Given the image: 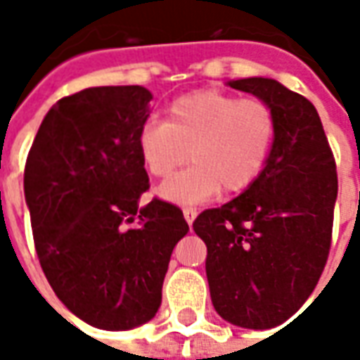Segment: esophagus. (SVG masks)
Returning <instances> with one entry per match:
<instances>
[{
	"instance_id": "34e87169",
	"label": "esophagus",
	"mask_w": 360,
	"mask_h": 360,
	"mask_svg": "<svg viewBox=\"0 0 360 360\" xmlns=\"http://www.w3.org/2000/svg\"><path fill=\"white\" fill-rule=\"evenodd\" d=\"M196 214H198V212H196V208H185V210H183V216H185V221H187L188 226L195 221Z\"/></svg>"
}]
</instances>
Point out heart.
I'll return each instance as SVG.
<instances>
[{
    "label": "heart",
    "mask_w": 360,
    "mask_h": 360,
    "mask_svg": "<svg viewBox=\"0 0 360 360\" xmlns=\"http://www.w3.org/2000/svg\"><path fill=\"white\" fill-rule=\"evenodd\" d=\"M278 123L258 98L200 90L169 105L167 121L150 119L139 131V154L152 177H167L188 160L193 165L158 187L164 200L191 206L224 188H249L268 164Z\"/></svg>",
    "instance_id": "1"
}]
</instances>
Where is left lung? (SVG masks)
<instances>
[{
  "instance_id": "8db88e82",
  "label": "left lung",
  "mask_w": 360,
  "mask_h": 360,
  "mask_svg": "<svg viewBox=\"0 0 360 360\" xmlns=\"http://www.w3.org/2000/svg\"><path fill=\"white\" fill-rule=\"evenodd\" d=\"M276 113L268 164L241 195L195 219L206 243V278L219 316L268 330L314 291L332 243L338 173L316 108L281 82L250 77L227 82Z\"/></svg>"
}]
</instances>
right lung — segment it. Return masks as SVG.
<instances>
[{
	"label": "right lung",
	"instance_id": "obj_1",
	"mask_svg": "<svg viewBox=\"0 0 360 360\" xmlns=\"http://www.w3.org/2000/svg\"><path fill=\"white\" fill-rule=\"evenodd\" d=\"M144 86H92L46 113L25 165L34 247L59 301L100 330H131L156 316L173 247L188 226L154 198L139 131ZM127 223H134L127 228Z\"/></svg>",
	"mask_w": 360,
	"mask_h": 360
}]
</instances>
